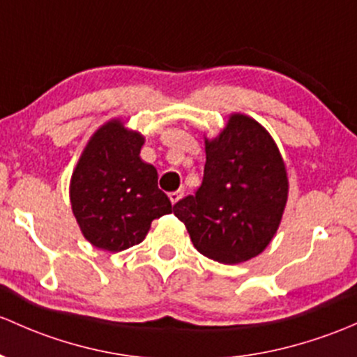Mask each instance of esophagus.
Instances as JSON below:
<instances>
[{
  "instance_id": "34e87169",
  "label": "esophagus",
  "mask_w": 357,
  "mask_h": 357,
  "mask_svg": "<svg viewBox=\"0 0 357 357\" xmlns=\"http://www.w3.org/2000/svg\"><path fill=\"white\" fill-rule=\"evenodd\" d=\"M183 198V191L181 190H178V191H171V193H169V200H171V204L174 205V204H178L179 200H181Z\"/></svg>"
}]
</instances>
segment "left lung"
Wrapping results in <instances>:
<instances>
[{
  "instance_id": "obj_1",
  "label": "left lung",
  "mask_w": 357,
  "mask_h": 357,
  "mask_svg": "<svg viewBox=\"0 0 357 357\" xmlns=\"http://www.w3.org/2000/svg\"><path fill=\"white\" fill-rule=\"evenodd\" d=\"M207 162L195 195L174 205L193 246L219 264L260 255L279 229L287 202V172L268 131L245 114L205 140Z\"/></svg>"
}]
</instances>
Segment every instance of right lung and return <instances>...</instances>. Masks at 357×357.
I'll return each mask as SVG.
<instances>
[{
  "instance_id": "1",
  "label": "right lung",
  "mask_w": 357,
  "mask_h": 357,
  "mask_svg": "<svg viewBox=\"0 0 357 357\" xmlns=\"http://www.w3.org/2000/svg\"><path fill=\"white\" fill-rule=\"evenodd\" d=\"M145 138L119 119L100 126L71 174V210L96 248L123 251L147 236L153 219L172 212L157 169L140 159Z\"/></svg>"
}]
</instances>
